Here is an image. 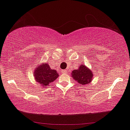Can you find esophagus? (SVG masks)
<instances>
[{"instance_id": "obj_1", "label": "esophagus", "mask_w": 130, "mask_h": 130, "mask_svg": "<svg viewBox=\"0 0 130 130\" xmlns=\"http://www.w3.org/2000/svg\"><path fill=\"white\" fill-rule=\"evenodd\" d=\"M67 71L66 69L62 71V73H63V74H67Z\"/></svg>"}]
</instances>
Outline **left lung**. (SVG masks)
Instances as JSON below:
<instances>
[{"mask_svg":"<svg viewBox=\"0 0 130 130\" xmlns=\"http://www.w3.org/2000/svg\"><path fill=\"white\" fill-rule=\"evenodd\" d=\"M72 77L77 81L79 84H89L91 82L92 78L93 77V73L89 69L84 65L80 66L79 69L73 70L72 72Z\"/></svg>","mask_w":130,"mask_h":130,"instance_id":"1","label":"left lung"}]
</instances>
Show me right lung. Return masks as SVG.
<instances>
[{"label":"right lung","mask_w":130,"mask_h":130,"mask_svg":"<svg viewBox=\"0 0 130 130\" xmlns=\"http://www.w3.org/2000/svg\"><path fill=\"white\" fill-rule=\"evenodd\" d=\"M34 75L36 80L44 87L51 84L58 77V73L56 71L52 69L46 63L37 67L34 72Z\"/></svg>","instance_id":"1"}]
</instances>
